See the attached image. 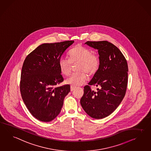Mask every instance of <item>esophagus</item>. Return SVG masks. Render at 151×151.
Wrapping results in <instances>:
<instances>
[{
  "label": "esophagus",
  "mask_w": 151,
  "mask_h": 151,
  "mask_svg": "<svg viewBox=\"0 0 151 151\" xmlns=\"http://www.w3.org/2000/svg\"><path fill=\"white\" fill-rule=\"evenodd\" d=\"M75 88H76V87H74V86H71V87H70V91H73V90L75 89Z\"/></svg>",
  "instance_id": "1"
}]
</instances>
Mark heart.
I'll return each instance as SVG.
<instances>
[{
	"label": "heart",
	"instance_id": "obj_1",
	"mask_svg": "<svg viewBox=\"0 0 151 151\" xmlns=\"http://www.w3.org/2000/svg\"><path fill=\"white\" fill-rule=\"evenodd\" d=\"M69 60L61 57L58 61L59 68L61 73L68 76L71 71V63L78 62L77 71L65 80L66 84L73 86L82 85L87 78L86 73L92 75L97 71L99 65V59L97 55L92 53L91 50L85 47L78 45L70 51Z\"/></svg>",
	"mask_w": 151,
	"mask_h": 151
}]
</instances>
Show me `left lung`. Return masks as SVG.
I'll return each mask as SVG.
<instances>
[{
  "label": "left lung",
  "instance_id": "1",
  "mask_svg": "<svg viewBox=\"0 0 151 151\" xmlns=\"http://www.w3.org/2000/svg\"><path fill=\"white\" fill-rule=\"evenodd\" d=\"M85 44L98 50L99 65L80 100L82 108L91 118L100 119L111 114L124 97L127 85L128 66L121 51L106 41H87ZM91 85L99 86L97 92Z\"/></svg>",
  "mask_w": 151,
  "mask_h": 151
}]
</instances>
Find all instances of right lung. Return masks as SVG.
<instances>
[{"label":"right lung","mask_w":151,"mask_h":151,"mask_svg":"<svg viewBox=\"0 0 151 151\" xmlns=\"http://www.w3.org/2000/svg\"><path fill=\"white\" fill-rule=\"evenodd\" d=\"M73 41L43 43L26 58L21 74V97L30 113L37 120L49 122L61 111L69 85L64 81L58 61Z\"/></svg>","instance_id":"add662e5"}]
</instances>
